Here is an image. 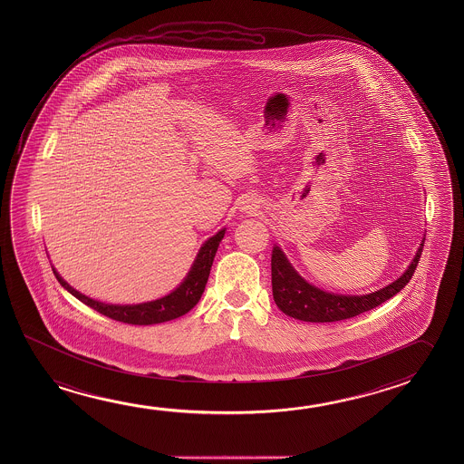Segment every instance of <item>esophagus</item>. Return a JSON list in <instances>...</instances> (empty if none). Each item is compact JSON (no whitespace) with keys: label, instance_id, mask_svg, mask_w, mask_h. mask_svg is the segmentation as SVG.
<instances>
[{"label":"esophagus","instance_id":"esophagus-1","mask_svg":"<svg viewBox=\"0 0 464 464\" xmlns=\"http://www.w3.org/2000/svg\"><path fill=\"white\" fill-rule=\"evenodd\" d=\"M258 202L256 198H247L246 202H243V206H241V210L244 213H247V215H256L258 212Z\"/></svg>","mask_w":464,"mask_h":464}]
</instances>
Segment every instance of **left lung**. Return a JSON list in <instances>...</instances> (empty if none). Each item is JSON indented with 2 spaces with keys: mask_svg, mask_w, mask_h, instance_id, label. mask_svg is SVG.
Listing matches in <instances>:
<instances>
[{
  "mask_svg": "<svg viewBox=\"0 0 464 464\" xmlns=\"http://www.w3.org/2000/svg\"><path fill=\"white\" fill-rule=\"evenodd\" d=\"M422 247L424 239L419 246L408 270L385 288L362 296H344L322 291L307 283L289 264L288 258L280 247L275 246L272 252V289L275 304L289 317L303 322H338L356 317L359 314L371 311L388 301L390 297L395 296L396 293H400L410 283L418 266Z\"/></svg>",
  "mask_w": 464,
  "mask_h": 464,
  "instance_id": "obj_1",
  "label": "left lung"
}]
</instances>
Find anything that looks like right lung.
Instances as JSON below:
<instances>
[{
    "instance_id": "right-lung-1",
    "label": "right lung",
    "mask_w": 464,
    "mask_h": 464,
    "mask_svg": "<svg viewBox=\"0 0 464 464\" xmlns=\"http://www.w3.org/2000/svg\"><path fill=\"white\" fill-rule=\"evenodd\" d=\"M225 231L227 229H220L217 235L212 236L210 239H207L204 246L200 247L194 264L190 266L189 274L173 293H169L168 296L150 301V303H142V304L118 305L100 303V301L84 296L82 293H79L72 286H69L68 283L63 280L53 266L52 268H53L56 280L60 281L63 288L68 289L72 296L77 297L85 305L92 307L93 311L100 312L110 319L118 320L122 324L153 325V324H161V322H168V320L178 319L198 304V299L206 289L207 280H208L210 268H212L213 257H215L221 239L225 236Z\"/></svg>"
}]
</instances>
